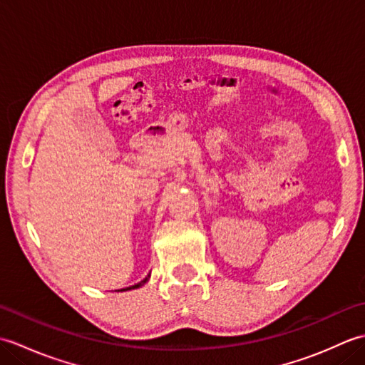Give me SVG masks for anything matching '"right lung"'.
<instances>
[{"instance_id":"add662e5","label":"right lung","mask_w":365,"mask_h":365,"mask_svg":"<svg viewBox=\"0 0 365 365\" xmlns=\"http://www.w3.org/2000/svg\"><path fill=\"white\" fill-rule=\"evenodd\" d=\"M149 277H150V274L147 276V277H144L141 282H138V284H135V285H131V287H127V289H123V290H130V289H138V287H141V285H144L147 281H149Z\"/></svg>"}]
</instances>
